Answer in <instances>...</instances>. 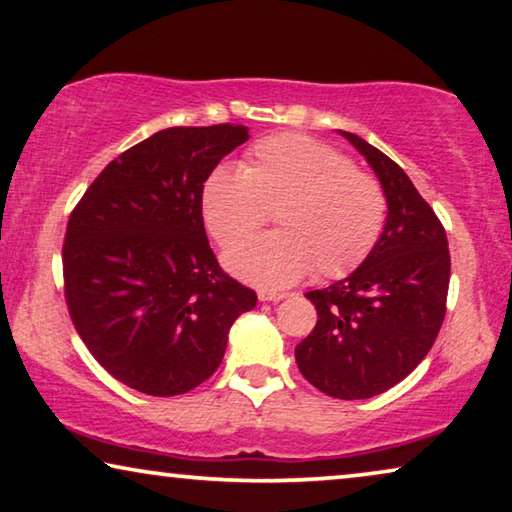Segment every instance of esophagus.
I'll use <instances>...</instances> for the list:
<instances>
[{"label": "esophagus", "mask_w": 512, "mask_h": 512, "mask_svg": "<svg viewBox=\"0 0 512 512\" xmlns=\"http://www.w3.org/2000/svg\"><path fill=\"white\" fill-rule=\"evenodd\" d=\"M257 296H259V301H264V303H278V301L285 299L287 294L285 292H273V289H259Z\"/></svg>", "instance_id": "1"}]
</instances>
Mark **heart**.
Returning <instances> with one entry per match:
<instances>
[{"label": "heart", "instance_id": "1", "mask_svg": "<svg viewBox=\"0 0 512 512\" xmlns=\"http://www.w3.org/2000/svg\"><path fill=\"white\" fill-rule=\"evenodd\" d=\"M386 193L354 160L308 135L257 142L241 172L218 167L202 188V218L230 250L268 222L279 232L227 255V269L259 287H285L315 271L331 280L354 271L377 246Z\"/></svg>", "mask_w": 512, "mask_h": 512}]
</instances>
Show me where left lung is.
I'll return each mask as SVG.
<instances>
[{
    "mask_svg": "<svg viewBox=\"0 0 512 512\" xmlns=\"http://www.w3.org/2000/svg\"><path fill=\"white\" fill-rule=\"evenodd\" d=\"M381 181L388 218L377 246L352 276L305 296L317 324L296 345L301 375L338 400L393 388L430 352L446 317L451 253L446 230L395 160L340 131Z\"/></svg>",
    "mask_w": 512,
    "mask_h": 512,
    "instance_id": "8db88e82",
    "label": "left lung"
}]
</instances>
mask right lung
<instances>
[{
    "mask_svg": "<svg viewBox=\"0 0 512 512\" xmlns=\"http://www.w3.org/2000/svg\"><path fill=\"white\" fill-rule=\"evenodd\" d=\"M239 124L174 126L117 156L75 204L64 299L91 356L121 384L172 398L218 370L234 319L257 294L220 269L202 188L248 140Z\"/></svg>",
    "mask_w": 512,
    "mask_h": 512,
    "instance_id": "1",
    "label": "right lung"
}]
</instances>
